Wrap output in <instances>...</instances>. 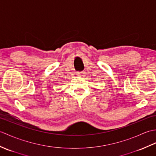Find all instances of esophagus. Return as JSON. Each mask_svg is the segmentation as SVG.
Instances as JSON below:
<instances>
[{
  "instance_id": "esophagus-1",
  "label": "esophagus",
  "mask_w": 156,
  "mask_h": 156,
  "mask_svg": "<svg viewBox=\"0 0 156 156\" xmlns=\"http://www.w3.org/2000/svg\"><path fill=\"white\" fill-rule=\"evenodd\" d=\"M84 72H77V75L79 76H82L84 75Z\"/></svg>"
}]
</instances>
